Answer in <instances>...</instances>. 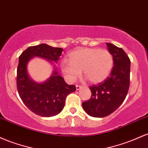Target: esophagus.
Wrapping results in <instances>:
<instances>
[{"instance_id":"34e87169","label":"esophagus","mask_w":148,"mask_h":148,"mask_svg":"<svg viewBox=\"0 0 148 148\" xmlns=\"http://www.w3.org/2000/svg\"><path fill=\"white\" fill-rule=\"evenodd\" d=\"M82 87V86H81V85H78V84H77V85H76V89H77V90H79V89H80Z\"/></svg>"}]
</instances>
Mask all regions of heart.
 Listing matches in <instances>:
<instances>
[{
  "instance_id": "b5f03b06",
  "label": "heart",
  "mask_w": 148,
  "mask_h": 148,
  "mask_svg": "<svg viewBox=\"0 0 148 148\" xmlns=\"http://www.w3.org/2000/svg\"><path fill=\"white\" fill-rule=\"evenodd\" d=\"M69 59L61 62V68L70 81H75L82 74L92 83L103 82L110 75L114 60L109 51L99 48H82L71 52Z\"/></svg>"
}]
</instances>
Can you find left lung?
Instances as JSON below:
<instances>
[{
  "instance_id": "obj_1",
  "label": "left lung",
  "mask_w": 148,
  "mask_h": 148,
  "mask_svg": "<svg viewBox=\"0 0 148 148\" xmlns=\"http://www.w3.org/2000/svg\"><path fill=\"white\" fill-rule=\"evenodd\" d=\"M106 45L113 56V69L102 82L89 87L91 99L82 103L84 111L94 117H106L117 110L124 102L130 84L129 56L122 48L108 42Z\"/></svg>"
}]
</instances>
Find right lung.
<instances>
[{
	"label": "right lung",
	"instance_id": "add662e5",
	"mask_svg": "<svg viewBox=\"0 0 148 148\" xmlns=\"http://www.w3.org/2000/svg\"><path fill=\"white\" fill-rule=\"evenodd\" d=\"M63 49L47 44L31 46L19 57L16 73V88L21 101L35 114L41 117H52L60 113L65 105L66 96L76 90L75 85H69L54 69L45 82H34L27 72L28 62L34 56L57 63Z\"/></svg>",
	"mask_w": 148,
	"mask_h": 148
}]
</instances>
